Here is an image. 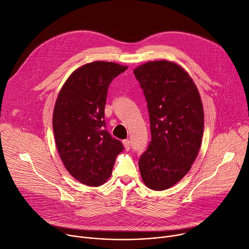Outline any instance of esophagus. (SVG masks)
I'll return each mask as SVG.
<instances>
[{
  "instance_id": "obj_1",
  "label": "esophagus",
  "mask_w": 249,
  "mask_h": 249,
  "mask_svg": "<svg viewBox=\"0 0 249 249\" xmlns=\"http://www.w3.org/2000/svg\"><path fill=\"white\" fill-rule=\"evenodd\" d=\"M123 144H124V148H125V150H129V148H130V142L128 140H124L123 141Z\"/></svg>"
}]
</instances>
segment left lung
Returning a JSON list of instances; mask_svg holds the SVG:
<instances>
[{"label": "left lung", "instance_id": "8db88e82", "mask_svg": "<svg viewBox=\"0 0 249 249\" xmlns=\"http://www.w3.org/2000/svg\"><path fill=\"white\" fill-rule=\"evenodd\" d=\"M143 89L151 141L139 160L144 184L164 190L191 168L201 145L204 113L198 89L188 72L165 60L133 70Z\"/></svg>", "mask_w": 249, "mask_h": 249}]
</instances>
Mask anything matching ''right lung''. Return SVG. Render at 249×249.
<instances>
[{
	"label": "right lung",
	"mask_w": 249,
	"mask_h": 249,
	"mask_svg": "<svg viewBox=\"0 0 249 249\" xmlns=\"http://www.w3.org/2000/svg\"><path fill=\"white\" fill-rule=\"evenodd\" d=\"M126 69L112 62L86 64L71 73L56 98L55 145L70 175L86 185L104 184L124 149L106 129L105 106L111 81Z\"/></svg>",
	"instance_id": "add662e5"
}]
</instances>
